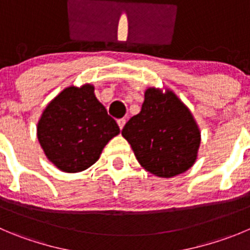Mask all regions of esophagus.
Listing matches in <instances>:
<instances>
[{"instance_id": "34e87169", "label": "esophagus", "mask_w": 250, "mask_h": 250, "mask_svg": "<svg viewBox=\"0 0 250 250\" xmlns=\"http://www.w3.org/2000/svg\"><path fill=\"white\" fill-rule=\"evenodd\" d=\"M125 123H126V120H125V119H119L118 120V125H119V127H120V130L123 129L124 127V125H125Z\"/></svg>"}]
</instances>
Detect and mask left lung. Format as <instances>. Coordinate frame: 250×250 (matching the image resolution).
<instances>
[{
  "mask_svg": "<svg viewBox=\"0 0 250 250\" xmlns=\"http://www.w3.org/2000/svg\"><path fill=\"white\" fill-rule=\"evenodd\" d=\"M140 165L152 174L172 178L194 165L200 146V130L188 106L167 89L145 92L141 111L121 131Z\"/></svg>",
  "mask_w": 250,
  "mask_h": 250,
  "instance_id": "obj_1",
  "label": "left lung"
}]
</instances>
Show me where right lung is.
Returning <instances> with one entry per match:
<instances>
[{"mask_svg": "<svg viewBox=\"0 0 250 250\" xmlns=\"http://www.w3.org/2000/svg\"><path fill=\"white\" fill-rule=\"evenodd\" d=\"M119 132L92 84L65 88L47 104L37 127L45 156L66 173L82 172L94 165Z\"/></svg>", "mask_w": 250, "mask_h": 250, "instance_id": "add662e5", "label": "right lung"}]
</instances>
